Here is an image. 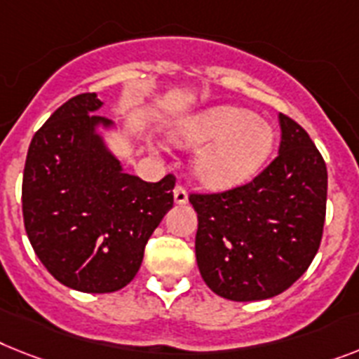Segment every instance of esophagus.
I'll return each mask as SVG.
<instances>
[{
	"label": "esophagus",
	"mask_w": 359,
	"mask_h": 359,
	"mask_svg": "<svg viewBox=\"0 0 359 359\" xmlns=\"http://www.w3.org/2000/svg\"><path fill=\"white\" fill-rule=\"evenodd\" d=\"M174 201H176L177 205H185L187 201H189V194H187L185 187L183 185L174 187Z\"/></svg>",
	"instance_id": "obj_1"
}]
</instances>
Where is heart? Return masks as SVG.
Here are the masks:
<instances>
[{"label": "heart", "mask_w": 359, "mask_h": 359, "mask_svg": "<svg viewBox=\"0 0 359 359\" xmlns=\"http://www.w3.org/2000/svg\"><path fill=\"white\" fill-rule=\"evenodd\" d=\"M176 143L200 148L192 174L209 191H231L244 185L264 167L275 147L268 121L238 106H215L187 117L174 130Z\"/></svg>", "instance_id": "1"}]
</instances>
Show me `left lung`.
<instances>
[{
	"label": "left lung",
	"mask_w": 359,
	"mask_h": 359,
	"mask_svg": "<svg viewBox=\"0 0 359 359\" xmlns=\"http://www.w3.org/2000/svg\"><path fill=\"white\" fill-rule=\"evenodd\" d=\"M279 156L242 187L191 194L201 279L231 301L288 290L312 264L327 212V165L303 126L279 114Z\"/></svg>",
	"instance_id": "1"
}]
</instances>
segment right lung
<instances>
[{
	"instance_id": "add662e5",
	"label": "right lung",
	"mask_w": 359,
	"mask_h": 359,
	"mask_svg": "<svg viewBox=\"0 0 359 359\" xmlns=\"http://www.w3.org/2000/svg\"><path fill=\"white\" fill-rule=\"evenodd\" d=\"M97 93L62 104L34 133L22 205L27 236L41 264L67 288L109 293L141 268L144 245L174 205V180L124 172L106 144L114 121L97 115Z\"/></svg>"
}]
</instances>
